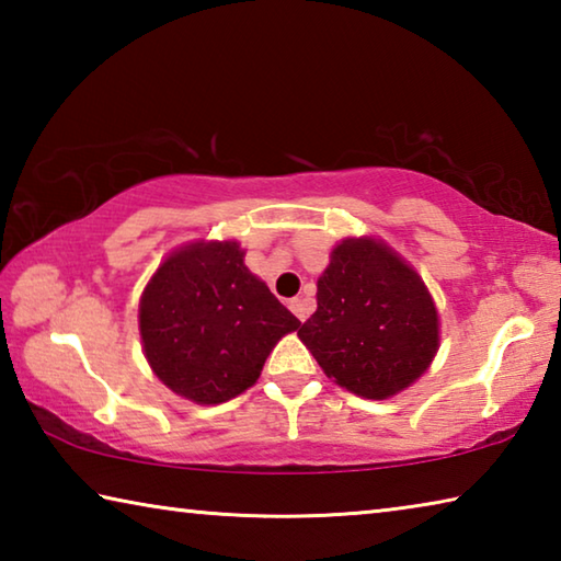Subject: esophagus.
I'll use <instances>...</instances> for the list:
<instances>
[{"instance_id":"34e87169","label":"esophagus","mask_w":561,"mask_h":561,"mask_svg":"<svg viewBox=\"0 0 561 561\" xmlns=\"http://www.w3.org/2000/svg\"><path fill=\"white\" fill-rule=\"evenodd\" d=\"M289 309L294 311V314H297L299 321H307L309 311H311V304L307 299H291L289 301Z\"/></svg>"}]
</instances>
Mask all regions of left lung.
<instances>
[{
	"label": "left lung",
	"instance_id": "left-lung-1",
	"mask_svg": "<svg viewBox=\"0 0 561 561\" xmlns=\"http://www.w3.org/2000/svg\"><path fill=\"white\" fill-rule=\"evenodd\" d=\"M299 336L329 378L381 401L431 366L438 351V311L401 257L360 237L331 252L317 284V311Z\"/></svg>",
	"mask_w": 561,
	"mask_h": 561
}]
</instances>
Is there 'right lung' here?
<instances>
[{"label":"right lung","instance_id":"right-lung-1","mask_svg":"<svg viewBox=\"0 0 561 561\" xmlns=\"http://www.w3.org/2000/svg\"><path fill=\"white\" fill-rule=\"evenodd\" d=\"M237 242L170 254L140 299L150 368L195 403H225L254 386L274 344L299 319L244 267Z\"/></svg>","mask_w":561,"mask_h":561}]
</instances>
